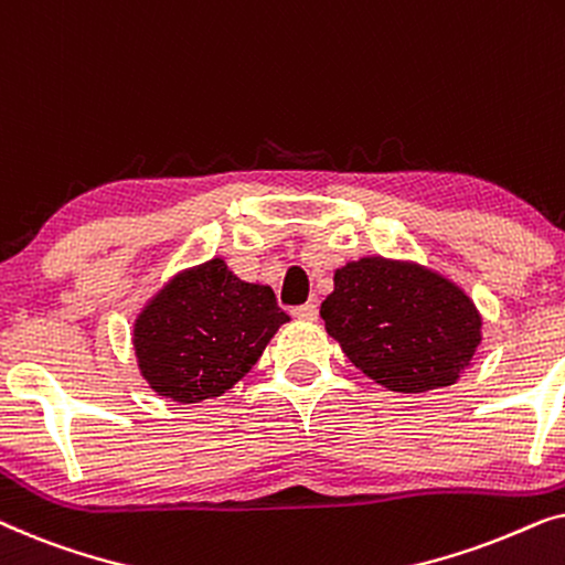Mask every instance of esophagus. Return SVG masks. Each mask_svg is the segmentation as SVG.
I'll return each mask as SVG.
<instances>
[{
  "label": "esophagus",
  "instance_id": "esophagus-1",
  "mask_svg": "<svg viewBox=\"0 0 565 565\" xmlns=\"http://www.w3.org/2000/svg\"><path fill=\"white\" fill-rule=\"evenodd\" d=\"M292 316H296V319H300V321H316V319H319V306L303 303V306L292 308Z\"/></svg>",
  "mask_w": 565,
  "mask_h": 565
}]
</instances>
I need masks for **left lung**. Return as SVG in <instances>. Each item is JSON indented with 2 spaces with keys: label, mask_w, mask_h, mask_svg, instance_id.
<instances>
[{
  "label": "left lung",
  "mask_w": 565,
  "mask_h": 565,
  "mask_svg": "<svg viewBox=\"0 0 565 565\" xmlns=\"http://www.w3.org/2000/svg\"><path fill=\"white\" fill-rule=\"evenodd\" d=\"M321 319L352 365L393 393L450 388L483 339V316L458 282L381 254L337 269Z\"/></svg>",
  "instance_id": "8db88e82"
}]
</instances>
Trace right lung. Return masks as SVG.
I'll return each instance as SVG.
<instances>
[{
    "label": "right lung",
    "mask_w": 565,
    "mask_h": 565,
    "mask_svg": "<svg viewBox=\"0 0 565 565\" xmlns=\"http://www.w3.org/2000/svg\"><path fill=\"white\" fill-rule=\"evenodd\" d=\"M290 316L269 285L246 282L223 257L184 267L134 321L138 373L157 396L203 404L234 388Z\"/></svg>",
    "instance_id": "right-lung-1"
}]
</instances>
